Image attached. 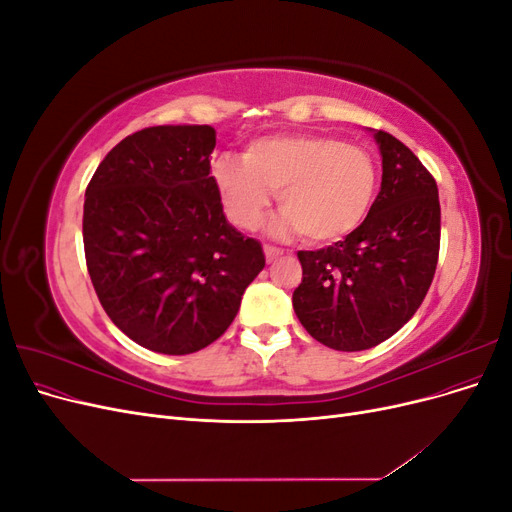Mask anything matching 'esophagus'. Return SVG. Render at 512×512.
I'll return each mask as SVG.
<instances>
[{
  "label": "esophagus",
  "mask_w": 512,
  "mask_h": 512,
  "mask_svg": "<svg viewBox=\"0 0 512 512\" xmlns=\"http://www.w3.org/2000/svg\"><path fill=\"white\" fill-rule=\"evenodd\" d=\"M284 254V250H280V247H273V245H265V256H267V260L269 262H273V260H277Z\"/></svg>",
  "instance_id": "esophagus-1"
}]
</instances>
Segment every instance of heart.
Returning a JSON list of instances; mask_svg holds the SVG:
<instances>
[{
    "instance_id": "b5f03b06",
    "label": "heart",
    "mask_w": 512,
    "mask_h": 512,
    "mask_svg": "<svg viewBox=\"0 0 512 512\" xmlns=\"http://www.w3.org/2000/svg\"><path fill=\"white\" fill-rule=\"evenodd\" d=\"M228 220L256 230L273 192L284 215L277 235L301 232L312 243L348 237L369 215L378 194V166L369 151L335 136L273 134L252 141L243 160L220 156L211 166Z\"/></svg>"
}]
</instances>
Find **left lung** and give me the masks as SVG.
Returning a JSON list of instances; mask_svg holds the SVG:
<instances>
[{
  "mask_svg": "<svg viewBox=\"0 0 512 512\" xmlns=\"http://www.w3.org/2000/svg\"><path fill=\"white\" fill-rule=\"evenodd\" d=\"M382 185L365 222L316 252H299L292 292L305 331L333 350L359 352L395 335L421 307L440 252L436 179L389 132H374Z\"/></svg>",
  "mask_w": 512,
  "mask_h": 512,
  "instance_id": "obj_1",
  "label": "left lung"
}]
</instances>
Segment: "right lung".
I'll list each match as a JSON object with an SVG mask.
<instances>
[{
  "mask_svg": "<svg viewBox=\"0 0 512 512\" xmlns=\"http://www.w3.org/2000/svg\"><path fill=\"white\" fill-rule=\"evenodd\" d=\"M211 126H153L106 153L85 192L91 284L117 327L160 354H192L235 320L265 269L256 239L224 215Z\"/></svg>",
  "mask_w": 512,
  "mask_h": 512,
  "instance_id": "obj_1",
  "label": "right lung"
}]
</instances>
